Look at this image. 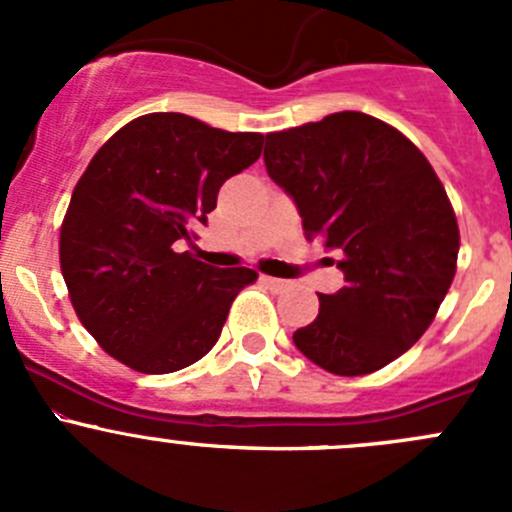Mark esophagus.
Listing matches in <instances>:
<instances>
[{"instance_id": "obj_1", "label": "esophagus", "mask_w": 512, "mask_h": 512, "mask_svg": "<svg viewBox=\"0 0 512 512\" xmlns=\"http://www.w3.org/2000/svg\"><path fill=\"white\" fill-rule=\"evenodd\" d=\"M260 280H262V282H265V285H267V287H270V289H272V292H282V289H285V287L289 285V282H287V280H280V277H270V275H262V277H260Z\"/></svg>"}]
</instances>
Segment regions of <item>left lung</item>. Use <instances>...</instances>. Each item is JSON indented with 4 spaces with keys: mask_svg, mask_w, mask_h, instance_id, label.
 I'll return each mask as SVG.
<instances>
[{
    "mask_svg": "<svg viewBox=\"0 0 512 512\" xmlns=\"http://www.w3.org/2000/svg\"><path fill=\"white\" fill-rule=\"evenodd\" d=\"M270 178L292 195L307 240L342 260L344 287L319 294L297 349L337 376H364L409 352L436 317L458 235L446 188L426 156L389 123L342 111L267 133Z\"/></svg>",
    "mask_w": 512,
    "mask_h": 512,
    "instance_id": "8db88e82",
    "label": "left lung"
}]
</instances>
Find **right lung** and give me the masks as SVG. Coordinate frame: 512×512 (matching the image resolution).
Masks as SVG:
<instances>
[{"instance_id":"obj_1","label":"right lung","mask_w":512,"mask_h":512,"mask_svg":"<svg viewBox=\"0 0 512 512\" xmlns=\"http://www.w3.org/2000/svg\"><path fill=\"white\" fill-rule=\"evenodd\" d=\"M262 141L185 113H146L98 148L71 193L59 260L76 317L103 352L141 374H170L215 347L257 272L175 250L195 240L220 185L260 158Z\"/></svg>"}]
</instances>
